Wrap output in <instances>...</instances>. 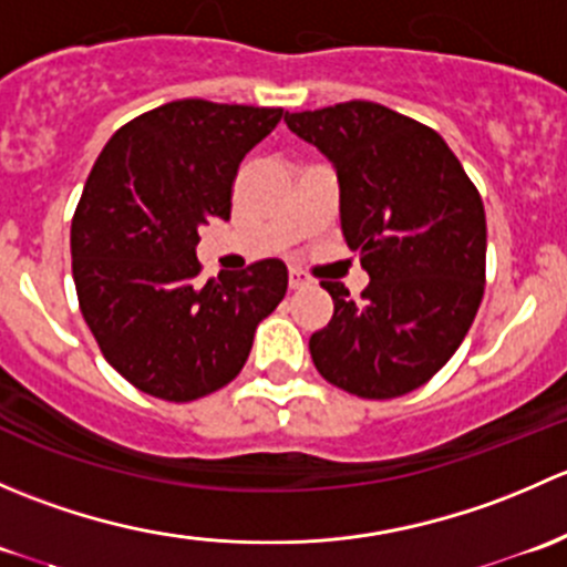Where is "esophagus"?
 Masks as SVG:
<instances>
[{
  "label": "esophagus",
  "instance_id": "1",
  "mask_svg": "<svg viewBox=\"0 0 567 567\" xmlns=\"http://www.w3.org/2000/svg\"><path fill=\"white\" fill-rule=\"evenodd\" d=\"M288 285H290V290H301V288H307V285H310V279H307L301 271H296V268H290Z\"/></svg>",
  "mask_w": 567,
  "mask_h": 567
}]
</instances>
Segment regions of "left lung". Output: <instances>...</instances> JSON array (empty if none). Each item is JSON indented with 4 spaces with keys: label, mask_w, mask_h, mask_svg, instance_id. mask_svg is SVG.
Returning a JSON list of instances; mask_svg holds the SVG:
<instances>
[{
    "label": "left lung",
    "mask_w": 567,
    "mask_h": 567,
    "mask_svg": "<svg viewBox=\"0 0 567 567\" xmlns=\"http://www.w3.org/2000/svg\"><path fill=\"white\" fill-rule=\"evenodd\" d=\"M337 169L340 225L370 285L334 301L310 337L318 373L368 400L427 384L472 326L485 288V208L447 142L427 125L373 104L285 114Z\"/></svg>",
    "instance_id": "8db88e82"
}]
</instances>
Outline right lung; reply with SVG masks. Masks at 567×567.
<instances>
[{
    "instance_id": "1",
    "label": "right lung",
    "mask_w": 567,
    "mask_h": 567,
    "mask_svg": "<svg viewBox=\"0 0 567 567\" xmlns=\"http://www.w3.org/2000/svg\"><path fill=\"white\" fill-rule=\"evenodd\" d=\"M282 109L173 101L101 151L71 225L79 307L106 362L153 398L188 403L241 373L288 290L282 260L197 282L199 227L230 219L244 156Z\"/></svg>"
}]
</instances>
